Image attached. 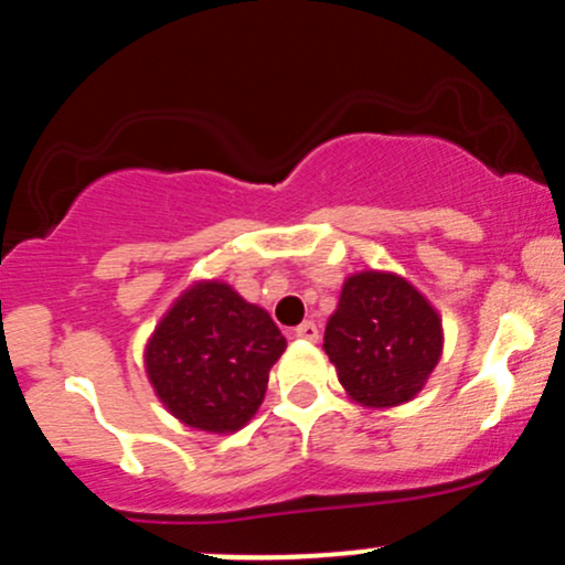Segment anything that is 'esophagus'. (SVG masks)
I'll return each instance as SVG.
<instances>
[{
	"mask_svg": "<svg viewBox=\"0 0 565 565\" xmlns=\"http://www.w3.org/2000/svg\"><path fill=\"white\" fill-rule=\"evenodd\" d=\"M294 337L296 339H307V342H318L320 331H318V326L312 323V320H305V323H301V326H296Z\"/></svg>",
	"mask_w": 565,
	"mask_h": 565,
	"instance_id": "obj_1",
	"label": "esophagus"
}]
</instances>
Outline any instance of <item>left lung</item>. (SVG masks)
<instances>
[{
  "label": "left lung",
  "mask_w": 565,
  "mask_h": 565,
  "mask_svg": "<svg viewBox=\"0 0 565 565\" xmlns=\"http://www.w3.org/2000/svg\"><path fill=\"white\" fill-rule=\"evenodd\" d=\"M323 350L350 398L398 406L420 393L441 355V320L420 290L387 271L344 280Z\"/></svg>",
  "instance_id": "8db88e82"
}]
</instances>
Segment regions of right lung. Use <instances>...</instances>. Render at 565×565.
Here are the masks:
<instances>
[{
  "instance_id": "obj_1",
  "label": "right lung",
  "mask_w": 565,
  "mask_h": 565,
  "mask_svg": "<svg viewBox=\"0 0 565 565\" xmlns=\"http://www.w3.org/2000/svg\"><path fill=\"white\" fill-rule=\"evenodd\" d=\"M285 337L266 309L226 282H196L163 315L145 350L156 396L185 426L228 434L264 402Z\"/></svg>"
}]
</instances>
